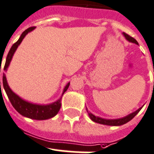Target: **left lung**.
Listing matches in <instances>:
<instances>
[{
    "instance_id": "left-lung-1",
    "label": "left lung",
    "mask_w": 154,
    "mask_h": 154,
    "mask_svg": "<svg viewBox=\"0 0 154 154\" xmlns=\"http://www.w3.org/2000/svg\"><path fill=\"white\" fill-rule=\"evenodd\" d=\"M123 35H124L126 38H127L128 41L134 42V43H136V44H138V42H137L136 39H134L133 37H131V36H130L129 35H127V34L126 33H123ZM141 109H142V107L139 108L138 110H137L136 112L130 114L129 116H126V117H124V118L119 119H101L100 118V117H97V116H95L94 115H92V113L88 112V109H86V110H87V112H88L90 119H91L92 121L97 122V123L103 124V125H108V126H121V125L125 124V123H127V122H129L130 120H131V119H133L134 117V116H135L138 112H139V111Z\"/></svg>"
}]
</instances>
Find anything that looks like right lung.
Here are the masks:
<instances>
[{
    "mask_svg": "<svg viewBox=\"0 0 154 154\" xmlns=\"http://www.w3.org/2000/svg\"><path fill=\"white\" fill-rule=\"evenodd\" d=\"M34 29H35V27H31L29 28H27V30H25L24 32L20 35L18 41L12 45L11 49H10L9 52H8V55H7V57H6V62L5 65V67H4V70L7 69L8 65H9L10 62L12 60V56L14 54V52L16 51V48L18 47L19 45L20 44V42H22L23 38L25 37V35L28 32H32V30ZM69 83L67 84L66 87H65L63 93L69 88ZM3 86L5 90L6 94L8 96L10 102L12 103V105L13 106V107L20 115L25 116V117H27V118L32 119H36V120L48 119H51L52 117H54V116H56L57 112H59L61 106H62V103H61V99H62V97L57 102H54V103H51V104H48V105L33 104V103H28V102H26V101L23 100L22 99L20 98L17 95L15 94L14 92L10 89V88L8 85V83H7V81H6L5 74V73H3Z\"/></svg>",
    "mask_w": 154,
    "mask_h": 154,
    "instance_id": "add662e5",
    "label": "right lung"
}]
</instances>
